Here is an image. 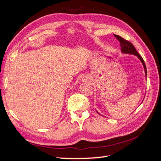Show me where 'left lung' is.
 <instances>
[{"instance_id": "1", "label": "left lung", "mask_w": 161, "mask_h": 161, "mask_svg": "<svg viewBox=\"0 0 161 161\" xmlns=\"http://www.w3.org/2000/svg\"><path fill=\"white\" fill-rule=\"evenodd\" d=\"M114 36L118 39V40L120 42V46H121V51L123 53H128V54H132L136 56H137L138 59L142 62V64L144 66V71H145V75H146V78H147V67H146L144 61L143 60V58L141 57V56L138 53V52L136 51V48L133 46L132 43L131 42L124 40V38L121 37L119 36L118 35H114ZM98 113V112H97ZM100 114L99 113H98Z\"/></svg>"}]
</instances>
